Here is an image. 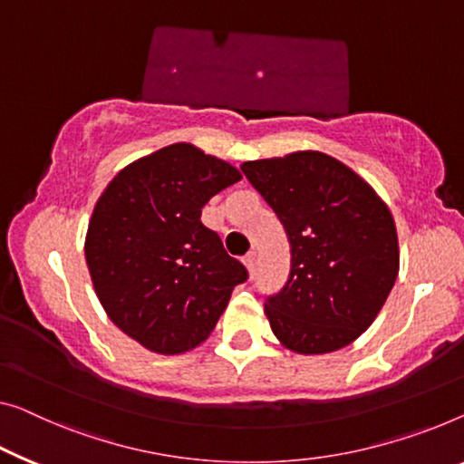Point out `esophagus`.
Here are the masks:
<instances>
[{
  "label": "esophagus",
  "mask_w": 464,
  "mask_h": 464,
  "mask_svg": "<svg viewBox=\"0 0 464 464\" xmlns=\"http://www.w3.org/2000/svg\"><path fill=\"white\" fill-rule=\"evenodd\" d=\"M244 265H246V268H247V273H250V276L254 275V271H256V254L254 252H250L244 258Z\"/></svg>",
  "instance_id": "1"
}]
</instances>
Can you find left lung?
Segmentation results:
<instances>
[{"label": "left lung", "mask_w": 464, "mask_h": 464, "mask_svg": "<svg viewBox=\"0 0 464 464\" xmlns=\"http://www.w3.org/2000/svg\"><path fill=\"white\" fill-rule=\"evenodd\" d=\"M241 170L292 247L285 287L265 304L275 337L304 356L350 345L377 319L400 271L387 204L350 166L316 150L244 162Z\"/></svg>", "instance_id": "8db88e82"}]
</instances>
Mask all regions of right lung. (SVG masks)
I'll return each mask as SVG.
<instances>
[{
  "label": "right lung",
  "mask_w": 464,
  "mask_h": 464,
  "mask_svg": "<svg viewBox=\"0 0 464 464\" xmlns=\"http://www.w3.org/2000/svg\"><path fill=\"white\" fill-rule=\"evenodd\" d=\"M241 172L191 143H172L124 166L102 191L85 235L98 300L116 327L156 354L206 342L247 279L202 225L212 196Z\"/></svg>",
  "instance_id": "add662e5"
}]
</instances>
